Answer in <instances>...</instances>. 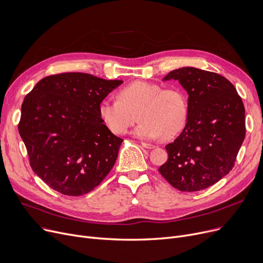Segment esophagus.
Returning a JSON list of instances; mask_svg holds the SVG:
<instances>
[{"label": "esophagus", "instance_id": "1", "mask_svg": "<svg viewBox=\"0 0 263 263\" xmlns=\"http://www.w3.org/2000/svg\"><path fill=\"white\" fill-rule=\"evenodd\" d=\"M142 146H143L144 148H147V149H154V148H156L155 145L149 144V143H142Z\"/></svg>", "mask_w": 263, "mask_h": 263}]
</instances>
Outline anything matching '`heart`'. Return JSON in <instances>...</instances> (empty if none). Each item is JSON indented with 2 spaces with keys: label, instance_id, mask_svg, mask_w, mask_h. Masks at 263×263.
I'll return each instance as SVG.
<instances>
[{
  "label": "heart",
  "instance_id": "heart-1",
  "mask_svg": "<svg viewBox=\"0 0 263 263\" xmlns=\"http://www.w3.org/2000/svg\"><path fill=\"white\" fill-rule=\"evenodd\" d=\"M98 113L104 126L114 134H123L136 121H142L133 134L143 140L166 139L180 131L186 120L187 103L183 93L176 88L146 81H136L118 92V99H103Z\"/></svg>",
  "mask_w": 263,
  "mask_h": 263
}]
</instances>
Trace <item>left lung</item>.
Returning a JSON list of instances; mask_svg holds the SVG:
<instances>
[{
  "mask_svg": "<svg viewBox=\"0 0 263 263\" xmlns=\"http://www.w3.org/2000/svg\"><path fill=\"white\" fill-rule=\"evenodd\" d=\"M186 90L187 116L183 131L165 146L168 160L160 174L179 191L196 192L225 177L245 137V108L231 83L220 74L194 67L171 71Z\"/></svg>",
  "mask_w": 263,
  "mask_h": 263,
  "instance_id": "8db88e82",
  "label": "left lung"
}]
</instances>
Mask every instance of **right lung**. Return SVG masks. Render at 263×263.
<instances>
[{
    "label": "right lung",
    "instance_id": "right-lung-1",
    "mask_svg": "<svg viewBox=\"0 0 263 263\" xmlns=\"http://www.w3.org/2000/svg\"><path fill=\"white\" fill-rule=\"evenodd\" d=\"M121 83L67 72L44 78L25 96L19 133L33 172L51 189L84 195L113 168L122 139L104 126L98 108Z\"/></svg>",
    "mask_w": 263,
    "mask_h": 263
}]
</instances>
